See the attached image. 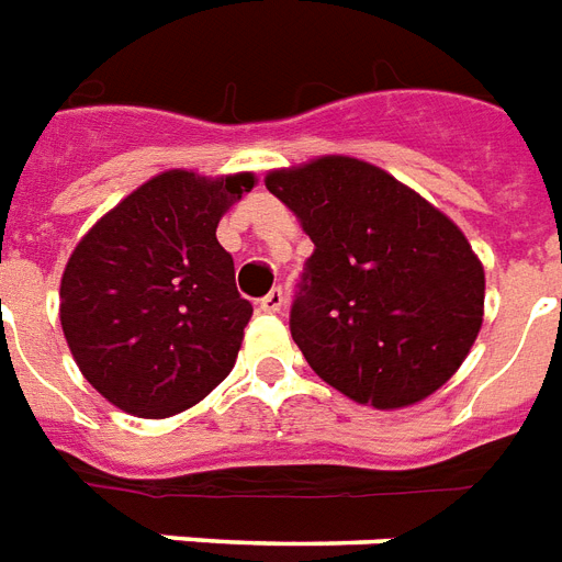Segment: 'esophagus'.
I'll return each mask as SVG.
<instances>
[{
  "mask_svg": "<svg viewBox=\"0 0 562 562\" xmlns=\"http://www.w3.org/2000/svg\"><path fill=\"white\" fill-rule=\"evenodd\" d=\"M282 306H285V291L282 289H271L259 300V310L262 312H282Z\"/></svg>",
  "mask_w": 562,
  "mask_h": 562,
  "instance_id": "34e87169",
  "label": "esophagus"
}]
</instances>
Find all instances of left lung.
Instances as JSON below:
<instances>
[{
  "label": "left lung",
  "mask_w": 562,
  "mask_h": 562,
  "mask_svg": "<svg viewBox=\"0 0 562 562\" xmlns=\"http://www.w3.org/2000/svg\"><path fill=\"white\" fill-rule=\"evenodd\" d=\"M265 186L315 244L289 315L312 371L376 409L436 392L481 333L483 268L465 235L359 158L273 170Z\"/></svg>",
  "instance_id": "1"
}]
</instances>
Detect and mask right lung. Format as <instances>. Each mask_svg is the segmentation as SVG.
Listing matches in <instances>:
<instances>
[{"label": "right lung", "instance_id": "right-lung-1", "mask_svg": "<svg viewBox=\"0 0 562 562\" xmlns=\"http://www.w3.org/2000/svg\"><path fill=\"white\" fill-rule=\"evenodd\" d=\"M250 188V173L167 170L72 250L61 277L64 336L85 380L114 406L165 418L233 371L252 306L214 229Z\"/></svg>", "mask_w": 562, "mask_h": 562}]
</instances>
